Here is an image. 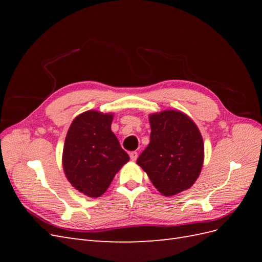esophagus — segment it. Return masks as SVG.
<instances>
[{"mask_svg":"<svg viewBox=\"0 0 262 262\" xmlns=\"http://www.w3.org/2000/svg\"><path fill=\"white\" fill-rule=\"evenodd\" d=\"M130 158H131V161H137V158H138V153L137 152H130Z\"/></svg>","mask_w":262,"mask_h":262,"instance_id":"esophagus-1","label":"esophagus"}]
</instances>
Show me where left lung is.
I'll use <instances>...</instances> for the list:
<instances>
[{"label":"left lung","mask_w":262,"mask_h":262,"mask_svg":"<svg viewBox=\"0 0 262 262\" xmlns=\"http://www.w3.org/2000/svg\"><path fill=\"white\" fill-rule=\"evenodd\" d=\"M150 141L137 164L165 196L191 188L204 161V143L193 120L179 110L148 116Z\"/></svg>","instance_id":"left-lung-1"}]
</instances>
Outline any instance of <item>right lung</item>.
I'll use <instances>...</instances> for the list:
<instances>
[{
    "mask_svg": "<svg viewBox=\"0 0 262 262\" xmlns=\"http://www.w3.org/2000/svg\"><path fill=\"white\" fill-rule=\"evenodd\" d=\"M114 114L87 110L71 123L63 146L62 166L76 190L90 198L106 192L130 157L112 131Z\"/></svg>",
    "mask_w": 262,
    "mask_h": 262,
    "instance_id": "right-lung-1",
    "label": "right lung"
}]
</instances>
